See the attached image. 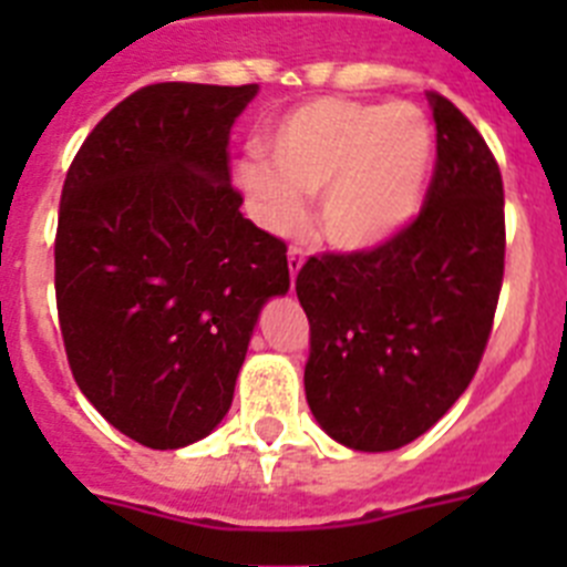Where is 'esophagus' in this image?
I'll use <instances>...</instances> for the list:
<instances>
[{
	"label": "esophagus",
	"mask_w": 567,
	"mask_h": 567,
	"mask_svg": "<svg viewBox=\"0 0 567 567\" xmlns=\"http://www.w3.org/2000/svg\"><path fill=\"white\" fill-rule=\"evenodd\" d=\"M287 264H289V275H292V278H298L300 267H303V249L289 247L287 249Z\"/></svg>",
	"instance_id": "esophagus-1"
}]
</instances>
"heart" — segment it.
<instances>
[{"label":"heart","instance_id":"obj_1","mask_svg":"<svg viewBox=\"0 0 567 567\" xmlns=\"http://www.w3.org/2000/svg\"><path fill=\"white\" fill-rule=\"evenodd\" d=\"M269 158L244 155L235 184L272 233L303 224L320 193L323 238L365 252L403 233L423 207L434 164V127L414 104L315 99L284 113L264 135Z\"/></svg>","mask_w":567,"mask_h":567}]
</instances>
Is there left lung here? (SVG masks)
Instances as JSON below:
<instances>
[{
	"instance_id": "left-lung-1",
	"label": "left lung",
	"mask_w": 567,
	"mask_h": 567,
	"mask_svg": "<svg viewBox=\"0 0 567 567\" xmlns=\"http://www.w3.org/2000/svg\"><path fill=\"white\" fill-rule=\"evenodd\" d=\"M429 104L437 164L417 218L372 252L309 258L295 280L312 332L307 403L354 452H394L457 403L503 287V175L449 99Z\"/></svg>"
}]
</instances>
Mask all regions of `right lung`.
<instances>
[{"label":"right lung","mask_w":567,"mask_h":567,"mask_svg":"<svg viewBox=\"0 0 567 567\" xmlns=\"http://www.w3.org/2000/svg\"><path fill=\"white\" fill-rule=\"evenodd\" d=\"M258 84L135 90L84 138L56 229L64 352L96 412L147 449L229 412L249 338L287 295V244L240 215L229 130Z\"/></svg>","instance_id":"1"}]
</instances>
